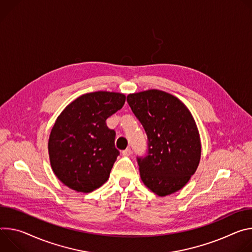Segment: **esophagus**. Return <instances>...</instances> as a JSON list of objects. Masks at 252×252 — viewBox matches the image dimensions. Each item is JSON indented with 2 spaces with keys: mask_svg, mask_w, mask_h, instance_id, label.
<instances>
[{
  "mask_svg": "<svg viewBox=\"0 0 252 252\" xmlns=\"http://www.w3.org/2000/svg\"><path fill=\"white\" fill-rule=\"evenodd\" d=\"M131 154H132V151H131V149H130V148H127L126 150L122 151V155H123V156H125V157H128V156H130Z\"/></svg>",
  "mask_w": 252,
  "mask_h": 252,
  "instance_id": "obj_1",
  "label": "esophagus"
}]
</instances>
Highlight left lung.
Wrapping results in <instances>:
<instances>
[{
  "label": "left lung",
  "mask_w": 252,
  "mask_h": 252,
  "mask_svg": "<svg viewBox=\"0 0 252 252\" xmlns=\"http://www.w3.org/2000/svg\"><path fill=\"white\" fill-rule=\"evenodd\" d=\"M127 102L148 138V154L137 158L144 185L164 197L182 189L201 157L199 131L177 97L157 89L129 94Z\"/></svg>",
  "instance_id": "left-lung-1"
}]
</instances>
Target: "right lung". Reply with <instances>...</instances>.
<instances>
[{
    "instance_id": "1",
    "label": "right lung",
    "mask_w": 252,
    "mask_h": 252,
    "mask_svg": "<svg viewBox=\"0 0 252 252\" xmlns=\"http://www.w3.org/2000/svg\"><path fill=\"white\" fill-rule=\"evenodd\" d=\"M125 99L117 92L84 94L56 119L48 151L52 170L63 184L88 193L108 180L119 151L115 131L107 127L106 119L123 107Z\"/></svg>"
}]
</instances>
